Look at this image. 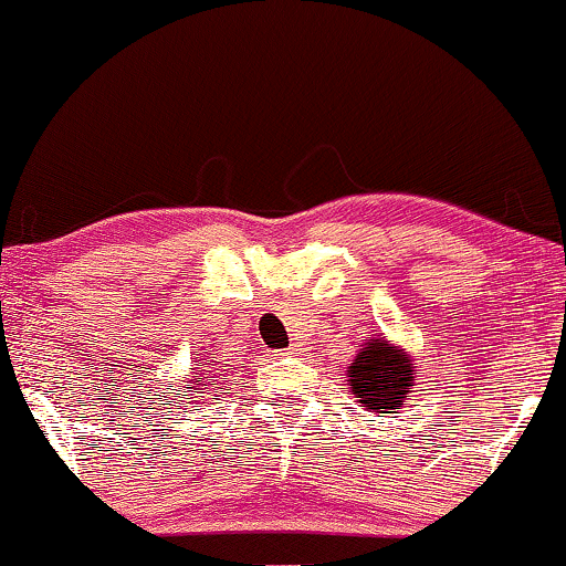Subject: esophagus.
I'll list each match as a JSON object with an SVG mask.
<instances>
[{"instance_id": "esophagus-1", "label": "esophagus", "mask_w": 566, "mask_h": 566, "mask_svg": "<svg viewBox=\"0 0 566 566\" xmlns=\"http://www.w3.org/2000/svg\"><path fill=\"white\" fill-rule=\"evenodd\" d=\"M293 350H296V348H289V354H293Z\"/></svg>"}]
</instances>
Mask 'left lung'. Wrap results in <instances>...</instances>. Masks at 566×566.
I'll return each mask as SVG.
<instances>
[{"mask_svg": "<svg viewBox=\"0 0 566 566\" xmlns=\"http://www.w3.org/2000/svg\"><path fill=\"white\" fill-rule=\"evenodd\" d=\"M416 366L406 350L385 337L369 340L348 366V385L371 413H398L413 390Z\"/></svg>", "mask_w": 566, "mask_h": 566, "instance_id": "8db88e82", "label": "left lung"}]
</instances>
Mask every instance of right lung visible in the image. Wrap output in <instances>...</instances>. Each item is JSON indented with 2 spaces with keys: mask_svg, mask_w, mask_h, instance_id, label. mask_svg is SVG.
Wrapping results in <instances>:
<instances>
[{
  "mask_svg": "<svg viewBox=\"0 0 566 566\" xmlns=\"http://www.w3.org/2000/svg\"><path fill=\"white\" fill-rule=\"evenodd\" d=\"M197 381H200V379H197ZM189 392H192V387H189Z\"/></svg>",
  "mask_w": 566,
  "mask_h": 566,
  "instance_id": "1",
  "label": "right lung"
}]
</instances>
